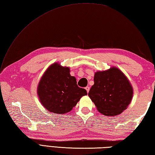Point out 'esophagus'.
<instances>
[{
  "instance_id": "34e87169",
  "label": "esophagus",
  "mask_w": 155,
  "mask_h": 155,
  "mask_svg": "<svg viewBox=\"0 0 155 155\" xmlns=\"http://www.w3.org/2000/svg\"><path fill=\"white\" fill-rule=\"evenodd\" d=\"M85 89H86V91H87V93H88V92H89V90H90V87H85Z\"/></svg>"
}]
</instances>
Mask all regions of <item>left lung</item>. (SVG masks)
Instances as JSON below:
<instances>
[{
	"instance_id": "1",
	"label": "left lung",
	"mask_w": 155,
	"mask_h": 155,
	"mask_svg": "<svg viewBox=\"0 0 155 155\" xmlns=\"http://www.w3.org/2000/svg\"><path fill=\"white\" fill-rule=\"evenodd\" d=\"M133 96V86L119 68L112 67L94 73L88 97L101 114L108 117L120 114L127 109Z\"/></svg>"
}]
</instances>
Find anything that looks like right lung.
Here are the masks:
<instances>
[{"label":"right lung","instance_id":"1","mask_svg":"<svg viewBox=\"0 0 155 155\" xmlns=\"http://www.w3.org/2000/svg\"><path fill=\"white\" fill-rule=\"evenodd\" d=\"M70 68L58 62L49 66L37 87V95L42 106L48 112L65 114L76 106L87 91L78 87L77 79L70 74Z\"/></svg>","mask_w":155,"mask_h":155}]
</instances>
